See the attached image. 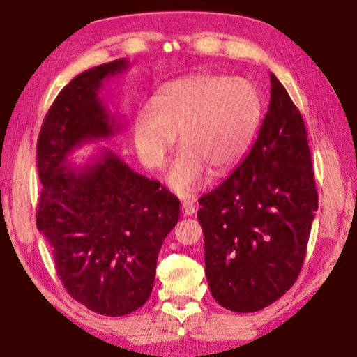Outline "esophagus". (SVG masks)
<instances>
[{"instance_id": "34e87169", "label": "esophagus", "mask_w": 357, "mask_h": 357, "mask_svg": "<svg viewBox=\"0 0 357 357\" xmlns=\"http://www.w3.org/2000/svg\"><path fill=\"white\" fill-rule=\"evenodd\" d=\"M181 211L184 215H192L196 212V206H194L192 201H183L181 202Z\"/></svg>"}]
</instances>
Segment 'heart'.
Returning a JSON list of instances; mask_svg holds the SVG:
<instances>
[{"label": "heart", "mask_w": 357, "mask_h": 357, "mask_svg": "<svg viewBox=\"0 0 357 357\" xmlns=\"http://www.w3.org/2000/svg\"><path fill=\"white\" fill-rule=\"evenodd\" d=\"M263 119V96L245 78L192 75L166 83L135 114L134 142L149 168H161L181 134L169 188L191 196L207 173L225 174L243 160Z\"/></svg>", "instance_id": "b5f03b06"}]
</instances>
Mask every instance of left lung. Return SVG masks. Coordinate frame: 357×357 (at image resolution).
<instances>
[{"label":"left lung","mask_w":357,"mask_h":357,"mask_svg":"<svg viewBox=\"0 0 357 357\" xmlns=\"http://www.w3.org/2000/svg\"><path fill=\"white\" fill-rule=\"evenodd\" d=\"M206 275L223 308L250 313L297 281L318 208L303 119L271 73V102L253 149L199 199Z\"/></svg>","instance_id":"1"}]
</instances>
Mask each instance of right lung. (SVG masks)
<instances>
[{
  "mask_svg": "<svg viewBox=\"0 0 357 357\" xmlns=\"http://www.w3.org/2000/svg\"><path fill=\"white\" fill-rule=\"evenodd\" d=\"M126 70L119 59L75 76L55 98L37 140V228L66 292L106 317L127 315L149 301L160 248L179 218V199L111 150L84 166L68 163L78 146L122 129L99 89Z\"/></svg>",
  "mask_w": 357,
  "mask_h": 357,
  "instance_id": "obj_1",
  "label": "right lung"
}]
</instances>
